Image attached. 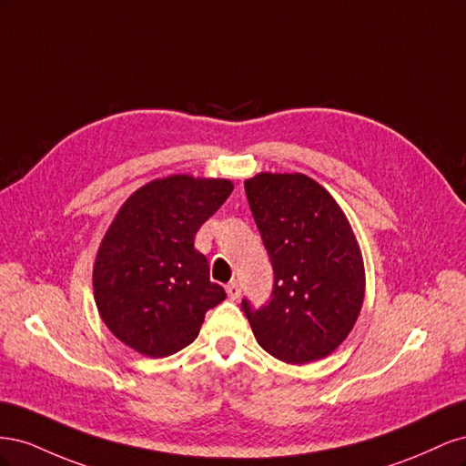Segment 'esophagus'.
<instances>
[{
  "label": "esophagus",
  "mask_w": 466,
  "mask_h": 466,
  "mask_svg": "<svg viewBox=\"0 0 466 466\" xmlns=\"http://www.w3.org/2000/svg\"><path fill=\"white\" fill-rule=\"evenodd\" d=\"M225 291H228L229 299L241 298V286H238V281H231V284H228V288H225Z\"/></svg>",
  "instance_id": "esophagus-1"
}]
</instances>
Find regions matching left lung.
Masks as SVG:
<instances>
[{
    "instance_id": "obj_1",
    "label": "left lung",
    "mask_w": 466,
    "mask_h": 466,
    "mask_svg": "<svg viewBox=\"0 0 466 466\" xmlns=\"http://www.w3.org/2000/svg\"><path fill=\"white\" fill-rule=\"evenodd\" d=\"M245 192L274 268L270 303L252 309L243 299L257 342L293 365L330 356L365 298L361 250L346 214L301 173H258Z\"/></svg>"
}]
</instances>
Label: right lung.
Here are the masks:
<instances>
[{"label": "right lung", "instance_id": "obj_1", "mask_svg": "<svg viewBox=\"0 0 466 466\" xmlns=\"http://www.w3.org/2000/svg\"><path fill=\"white\" fill-rule=\"evenodd\" d=\"M231 192L228 178H155L108 225L93 266L95 303L106 329L137 354H177L225 299L194 237Z\"/></svg>", "mask_w": 466, "mask_h": 466}]
</instances>
